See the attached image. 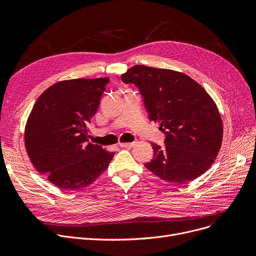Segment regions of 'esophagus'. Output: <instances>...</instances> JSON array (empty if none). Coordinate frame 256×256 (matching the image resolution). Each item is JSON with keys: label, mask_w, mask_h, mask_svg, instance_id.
Listing matches in <instances>:
<instances>
[{"label": "esophagus", "mask_w": 256, "mask_h": 256, "mask_svg": "<svg viewBox=\"0 0 256 256\" xmlns=\"http://www.w3.org/2000/svg\"><path fill=\"white\" fill-rule=\"evenodd\" d=\"M135 145V143L132 142V143H119V146L122 147V148H130V147H132Z\"/></svg>", "instance_id": "1"}]
</instances>
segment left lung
Masks as SVG:
<instances>
[{
  "instance_id": "obj_1",
  "label": "left lung",
  "mask_w": 256,
  "mask_h": 256,
  "mask_svg": "<svg viewBox=\"0 0 256 256\" xmlns=\"http://www.w3.org/2000/svg\"><path fill=\"white\" fill-rule=\"evenodd\" d=\"M135 84L150 119L164 132L165 148L152 143L154 158L144 166L160 178L189 182L204 174L221 148L223 124L218 106L196 80L172 70L135 65L121 74Z\"/></svg>"
}]
</instances>
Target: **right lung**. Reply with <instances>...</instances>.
Listing matches in <instances>:
<instances>
[{
    "label": "right lung",
    "mask_w": 256,
    "mask_h": 256,
    "mask_svg": "<svg viewBox=\"0 0 256 256\" xmlns=\"http://www.w3.org/2000/svg\"><path fill=\"white\" fill-rule=\"evenodd\" d=\"M109 78L65 80L36 100L24 128L26 152L36 170L64 190L90 186L115 152L88 142V124L96 113Z\"/></svg>",
    "instance_id": "obj_1"
}]
</instances>
